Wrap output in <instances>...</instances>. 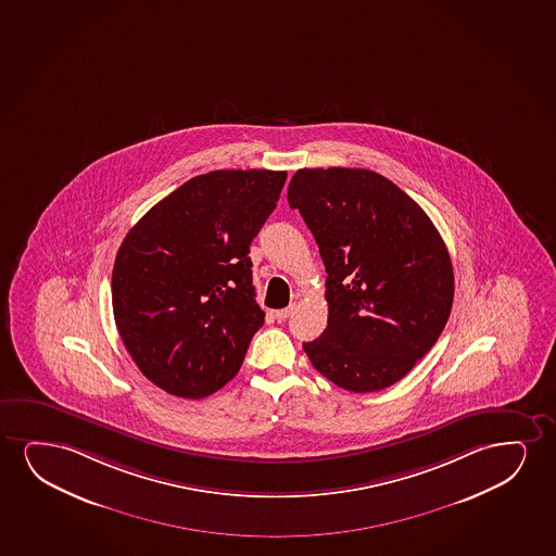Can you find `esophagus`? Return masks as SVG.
<instances>
[{
  "label": "esophagus",
  "mask_w": 556,
  "mask_h": 556,
  "mask_svg": "<svg viewBox=\"0 0 556 556\" xmlns=\"http://www.w3.org/2000/svg\"><path fill=\"white\" fill-rule=\"evenodd\" d=\"M292 313H294V305H290L287 309L275 311V318H277V320H287Z\"/></svg>",
  "instance_id": "1"
}]
</instances>
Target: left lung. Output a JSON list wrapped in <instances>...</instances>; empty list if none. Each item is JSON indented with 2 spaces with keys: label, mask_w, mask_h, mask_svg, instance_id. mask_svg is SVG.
Returning a JSON list of instances; mask_svg holds the SVG:
<instances>
[{
  "label": "left lung",
  "mask_w": 556,
  "mask_h": 556,
  "mask_svg": "<svg viewBox=\"0 0 556 556\" xmlns=\"http://www.w3.org/2000/svg\"><path fill=\"white\" fill-rule=\"evenodd\" d=\"M289 203L328 274V326L303 351L339 389H387L447 325L455 275L440 231L402 188L369 169H298Z\"/></svg>",
  "instance_id": "1"
}]
</instances>
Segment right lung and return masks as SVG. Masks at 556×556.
<instances>
[{
	"label": "right lung",
	"mask_w": 556,
	"mask_h": 556,
	"mask_svg": "<svg viewBox=\"0 0 556 556\" xmlns=\"http://www.w3.org/2000/svg\"><path fill=\"white\" fill-rule=\"evenodd\" d=\"M285 180L269 169L198 175L124 238L111 279L116 328L160 389L200 400L241 368L264 325L249 247Z\"/></svg>",
	"instance_id": "add662e5"
}]
</instances>
